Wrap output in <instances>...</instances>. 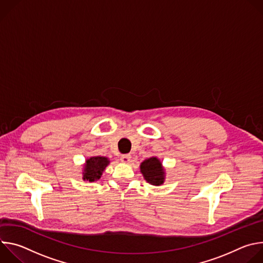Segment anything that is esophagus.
<instances>
[{"label":"esophagus","mask_w":263,"mask_h":263,"mask_svg":"<svg viewBox=\"0 0 263 263\" xmlns=\"http://www.w3.org/2000/svg\"><path fill=\"white\" fill-rule=\"evenodd\" d=\"M130 160H131V155H129V154H125V155L121 156V161L123 163H128Z\"/></svg>","instance_id":"34e87169"}]
</instances>
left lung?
Listing matches in <instances>:
<instances>
[{
  "instance_id": "8db88e82",
  "label": "left lung",
  "mask_w": 263,
  "mask_h": 263,
  "mask_svg": "<svg viewBox=\"0 0 263 263\" xmlns=\"http://www.w3.org/2000/svg\"><path fill=\"white\" fill-rule=\"evenodd\" d=\"M140 173L144 180L152 185L159 186L164 182V168L157 157H151L142 161L140 164Z\"/></svg>"
}]
</instances>
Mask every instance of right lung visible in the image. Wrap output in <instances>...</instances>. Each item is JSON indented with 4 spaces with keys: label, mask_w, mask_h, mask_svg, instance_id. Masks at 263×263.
I'll use <instances>...</instances> for the list:
<instances>
[{
    "label": "right lung",
    "mask_w": 263,
    "mask_h": 263,
    "mask_svg": "<svg viewBox=\"0 0 263 263\" xmlns=\"http://www.w3.org/2000/svg\"><path fill=\"white\" fill-rule=\"evenodd\" d=\"M109 160L106 157L96 156L86 160L83 170V180L93 182L101 178L105 167L109 164Z\"/></svg>",
    "instance_id": "obj_1"
}]
</instances>
